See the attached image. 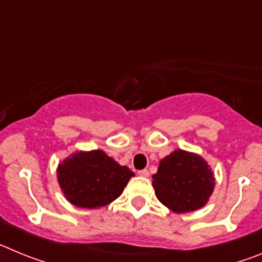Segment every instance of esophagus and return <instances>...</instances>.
I'll list each match as a JSON object with an SVG mask.
<instances>
[{
	"label": "esophagus",
	"instance_id": "obj_1",
	"mask_svg": "<svg viewBox=\"0 0 262 262\" xmlns=\"http://www.w3.org/2000/svg\"><path fill=\"white\" fill-rule=\"evenodd\" d=\"M138 174L142 176V177H148V176H149V172H148L147 169H142V170H139Z\"/></svg>",
	"mask_w": 262,
	"mask_h": 262
}]
</instances>
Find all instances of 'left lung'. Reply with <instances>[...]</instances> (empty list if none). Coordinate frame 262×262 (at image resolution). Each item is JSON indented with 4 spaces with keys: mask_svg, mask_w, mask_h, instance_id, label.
<instances>
[{
    "mask_svg": "<svg viewBox=\"0 0 262 262\" xmlns=\"http://www.w3.org/2000/svg\"><path fill=\"white\" fill-rule=\"evenodd\" d=\"M152 178L157 200L177 214L203 207L215 186L214 172L202 156L182 149L164 157Z\"/></svg>",
    "mask_w": 262,
    "mask_h": 262,
    "instance_id": "left-lung-1",
    "label": "left lung"
}]
</instances>
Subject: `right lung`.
<instances>
[{"label":"right lung","instance_id":"1","mask_svg":"<svg viewBox=\"0 0 262 262\" xmlns=\"http://www.w3.org/2000/svg\"><path fill=\"white\" fill-rule=\"evenodd\" d=\"M134 176L101 149L75 152L57 166V181L64 196L82 209H99L115 201Z\"/></svg>","mask_w":262,"mask_h":262}]
</instances>
